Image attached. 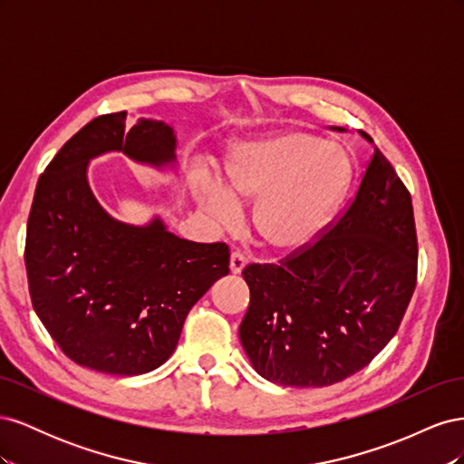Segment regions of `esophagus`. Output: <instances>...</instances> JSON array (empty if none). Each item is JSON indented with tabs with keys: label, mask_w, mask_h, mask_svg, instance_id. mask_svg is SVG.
Returning <instances> with one entry per match:
<instances>
[{
	"label": "esophagus",
	"mask_w": 464,
	"mask_h": 464,
	"mask_svg": "<svg viewBox=\"0 0 464 464\" xmlns=\"http://www.w3.org/2000/svg\"><path fill=\"white\" fill-rule=\"evenodd\" d=\"M246 265H247V259L240 254V251H232V256H230V273L232 275H240L244 271Z\"/></svg>",
	"instance_id": "34e87169"
}]
</instances>
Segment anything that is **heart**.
<instances>
[{
	"label": "heart",
	"instance_id": "heart-1",
	"mask_svg": "<svg viewBox=\"0 0 464 464\" xmlns=\"http://www.w3.org/2000/svg\"><path fill=\"white\" fill-rule=\"evenodd\" d=\"M353 181V162L336 145L304 131H276L237 143L222 170V186L195 191L199 207L222 228L242 222L254 205L251 227L276 256L314 246L329 228Z\"/></svg>",
	"mask_w": 464,
	"mask_h": 464
}]
</instances>
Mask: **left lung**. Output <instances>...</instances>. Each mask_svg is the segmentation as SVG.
I'll use <instances>...</instances> for the list:
<instances>
[{
	"label": "left lung",
	"mask_w": 464,
	"mask_h": 464,
	"mask_svg": "<svg viewBox=\"0 0 464 464\" xmlns=\"http://www.w3.org/2000/svg\"><path fill=\"white\" fill-rule=\"evenodd\" d=\"M416 261L411 193L375 149L354 201L317 244L244 269L251 366L285 387H327L366 368L401 325Z\"/></svg>",
	"instance_id": "obj_1"
}]
</instances>
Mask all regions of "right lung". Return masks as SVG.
<instances>
[{
    "label": "right lung",
    "mask_w": 464,
    "mask_h": 464,
    "mask_svg": "<svg viewBox=\"0 0 464 464\" xmlns=\"http://www.w3.org/2000/svg\"><path fill=\"white\" fill-rule=\"evenodd\" d=\"M172 125L128 111L92 120L55 154L34 191L24 265L36 315L63 354L110 375H141L172 356L191 307L228 275L224 244L181 240L157 215L128 224L89 186V162L123 152L176 170Z\"/></svg>",
    "instance_id": "right-lung-1"
}]
</instances>
